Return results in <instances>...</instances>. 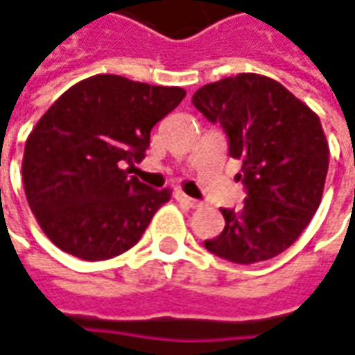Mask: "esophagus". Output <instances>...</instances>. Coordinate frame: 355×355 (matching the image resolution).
I'll return each instance as SVG.
<instances>
[{
    "mask_svg": "<svg viewBox=\"0 0 355 355\" xmlns=\"http://www.w3.org/2000/svg\"><path fill=\"white\" fill-rule=\"evenodd\" d=\"M177 198H178V202H182V204H187L188 208H198V206H200V202H198V200H194V198L187 196L184 192H177Z\"/></svg>",
    "mask_w": 355,
    "mask_h": 355,
    "instance_id": "1",
    "label": "esophagus"
}]
</instances>
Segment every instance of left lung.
Wrapping results in <instances>:
<instances>
[{
  "mask_svg": "<svg viewBox=\"0 0 355 355\" xmlns=\"http://www.w3.org/2000/svg\"><path fill=\"white\" fill-rule=\"evenodd\" d=\"M192 105L219 124L247 198L221 209L225 227L204 247L235 264H254L291 247L319 208L329 171V144L319 116L286 87L239 73L198 89Z\"/></svg>",
  "mask_w": 355,
  "mask_h": 355,
  "instance_id": "left-lung-1",
  "label": "left lung"
}]
</instances>
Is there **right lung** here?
Returning a JSON list of instances; mask_svg holds the SVG:
<instances>
[{"mask_svg": "<svg viewBox=\"0 0 355 355\" xmlns=\"http://www.w3.org/2000/svg\"><path fill=\"white\" fill-rule=\"evenodd\" d=\"M180 87L93 76L69 87L31 132L23 182L38 225L58 248L107 260L141 239L168 188L132 177L151 130L180 105Z\"/></svg>", "mask_w": 355, "mask_h": 355, "instance_id": "right-lung-1", "label": "right lung"}]
</instances>
